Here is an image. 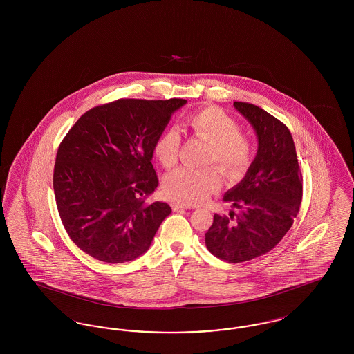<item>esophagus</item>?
<instances>
[{"instance_id": "1", "label": "esophagus", "mask_w": 354, "mask_h": 354, "mask_svg": "<svg viewBox=\"0 0 354 354\" xmlns=\"http://www.w3.org/2000/svg\"><path fill=\"white\" fill-rule=\"evenodd\" d=\"M172 209L174 211H180V209H188V207L185 204H179V203H174L172 204Z\"/></svg>"}]
</instances>
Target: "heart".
<instances>
[{"mask_svg": "<svg viewBox=\"0 0 354 354\" xmlns=\"http://www.w3.org/2000/svg\"><path fill=\"white\" fill-rule=\"evenodd\" d=\"M185 127L198 138L208 142L205 163H218L228 175H235L248 167L252 146L240 133L239 123L219 107L208 106L196 110L185 119ZM180 134L176 129H166L153 142V155L162 166L171 169L178 163ZM219 169L182 167L165 178L163 191L169 199L182 204H201L219 189Z\"/></svg>", "mask_w": 354, "mask_h": 354, "instance_id": "1", "label": "heart"}]
</instances>
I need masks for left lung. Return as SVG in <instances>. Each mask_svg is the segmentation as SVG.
I'll return each instance as SVG.
<instances>
[{"mask_svg": "<svg viewBox=\"0 0 354 354\" xmlns=\"http://www.w3.org/2000/svg\"><path fill=\"white\" fill-rule=\"evenodd\" d=\"M234 106L252 124L257 153L243 180L223 198L239 214H215L205 245L221 260L243 263L270 252L289 231L303 199V176L286 124L252 103Z\"/></svg>", "mask_w": 354, "mask_h": 354, "instance_id": "obj_1", "label": "left lung"}]
</instances>
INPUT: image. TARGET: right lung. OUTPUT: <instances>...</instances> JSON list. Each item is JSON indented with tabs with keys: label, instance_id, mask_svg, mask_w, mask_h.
<instances>
[{
	"label": "right lung",
	"instance_id": "obj_1",
	"mask_svg": "<svg viewBox=\"0 0 354 354\" xmlns=\"http://www.w3.org/2000/svg\"><path fill=\"white\" fill-rule=\"evenodd\" d=\"M187 101L118 100L86 111L61 142L53 187L59 218L84 253L127 263L151 245L167 203H146L159 185L153 142Z\"/></svg>",
	"mask_w": 354,
	"mask_h": 354
}]
</instances>
